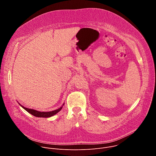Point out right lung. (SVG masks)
Here are the masks:
<instances>
[{
	"label": "right lung",
	"instance_id": "obj_1",
	"mask_svg": "<svg viewBox=\"0 0 156 156\" xmlns=\"http://www.w3.org/2000/svg\"><path fill=\"white\" fill-rule=\"evenodd\" d=\"M18 104L23 107L25 110H27V112L30 114H31V115L37 117H43V118H48V117H51L54 115H55L56 114H57L58 112L62 110L63 105H64V103L63 104V105L58 108L52 110V111H50V112H40V111L36 110H34L32 108H26L25 107H23V105H21L19 102Z\"/></svg>",
	"mask_w": 156,
	"mask_h": 156
}]
</instances>
